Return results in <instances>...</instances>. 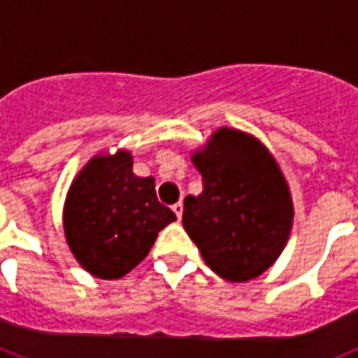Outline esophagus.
I'll return each mask as SVG.
<instances>
[{
    "label": "esophagus",
    "instance_id": "1",
    "mask_svg": "<svg viewBox=\"0 0 358 358\" xmlns=\"http://www.w3.org/2000/svg\"><path fill=\"white\" fill-rule=\"evenodd\" d=\"M171 209H173L174 215H176V218H178V220H180V218H182V213H184V203L176 202L173 207H171Z\"/></svg>",
    "mask_w": 358,
    "mask_h": 358
}]
</instances>
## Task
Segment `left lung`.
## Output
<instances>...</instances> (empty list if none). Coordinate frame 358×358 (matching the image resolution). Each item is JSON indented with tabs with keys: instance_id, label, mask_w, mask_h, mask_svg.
<instances>
[{
	"instance_id": "obj_1",
	"label": "left lung",
	"mask_w": 358,
	"mask_h": 358,
	"mask_svg": "<svg viewBox=\"0 0 358 358\" xmlns=\"http://www.w3.org/2000/svg\"><path fill=\"white\" fill-rule=\"evenodd\" d=\"M203 191L184 200L182 224L203 260L229 282H248L275 262L289 238L286 180L257 138L218 129L193 155Z\"/></svg>"
}]
</instances>
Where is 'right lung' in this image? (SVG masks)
<instances>
[{"mask_svg": "<svg viewBox=\"0 0 358 358\" xmlns=\"http://www.w3.org/2000/svg\"><path fill=\"white\" fill-rule=\"evenodd\" d=\"M174 220L169 207L158 202L155 180L133 173L127 151L92 158L72 182L63 213L72 255L103 280L122 278L136 267Z\"/></svg>", "mask_w": 358, "mask_h": 358, "instance_id": "1", "label": "right lung"}]
</instances>
